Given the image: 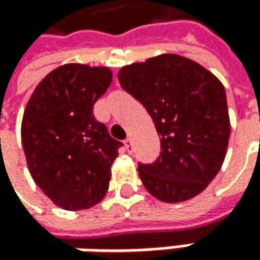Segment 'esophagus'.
Instances as JSON below:
<instances>
[{"label": "esophagus", "mask_w": 260, "mask_h": 260, "mask_svg": "<svg viewBox=\"0 0 260 260\" xmlns=\"http://www.w3.org/2000/svg\"><path fill=\"white\" fill-rule=\"evenodd\" d=\"M125 148H126V151L132 154V151H134V144H132V139L126 138L125 139Z\"/></svg>", "instance_id": "obj_1"}]
</instances>
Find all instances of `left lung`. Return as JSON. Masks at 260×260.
Instances as JSON below:
<instances>
[{"label": "left lung", "instance_id": "8db88e82", "mask_svg": "<svg viewBox=\"0 0 260 260\" xmlns=\"http://www.w3.org/2000/svg\"><path fill=\"white\" fill-rule=\"evenodd\" d=\"M118 79L144 105L161 137L159 157L152 164H138L148 192L166 203L200 194L223 166L230 138L221 82L178 54L123 66Z\"/></svg>", "mask_w": 260, "mask_h": 260}]
</instances>
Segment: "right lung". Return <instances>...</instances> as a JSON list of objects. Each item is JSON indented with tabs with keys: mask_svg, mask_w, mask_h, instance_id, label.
I'll return each instance as SVG.
<instances>
[{
	"mask_svg": "<svg viewBox=\"0 0 260 260\" xmlns=\"http://www.w3.org/2000/svg\"><path fill=\"white\" fill-rule=\"evenodd\" d=\"M111 83L109 68L69 63L50 72L25 106L21 142L28 171L64 210L90 209L109 188L122 142L96 121L93 105Z\"/></svg>",
	"mask_w": 260,
	"mask_h": 260,
	"instance_id": "add662e5",
	"label": "right lung"
}]
</instances>
